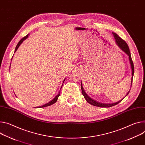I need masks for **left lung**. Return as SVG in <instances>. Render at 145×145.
<instances>
[{"label": "left lung", "mask_w": 145, "mask_h": 145, "mask_svg": "<svg viewBox=\"0 0 145 145\" xmlns=\"http://www.w3.org/2000/svg\"><path fill=\"white\" fill-rule=\"evenodd\" d=\"M112 34L113 35V36L114 37L115 41H116V43L117 45L118 46V47H119L123 51H124L125 53L127 54V55H128V56L129 63H130V65H131V72H132V77H131V85H132V83H133V76H134V64H133L132 58H131V56L130 51H129L128 46L126 43V42L124 40H123L121 37L118 36L116 33L112 32ZM81 88H82V94H83L85 99L86 100V101L88 103H89V104H91L92 105H94V106H98V107H101V108H109V107H112L113 106H114V105H116L117 104H118V103L120 102L125 97H127L128 95V94H129V91H130V89H129V90L128 91V92L127 93V94L125 95L124 98H123L122 99H121L119 101L114 102V103H101V102L96 101L95 100L92 99L91 97H89L85 92V91L83 88L82 82H81Z\"/></svg>", "instance_id": "left-lung-1"}]
</instances>
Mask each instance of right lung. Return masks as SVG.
<instances>
[{
	"label": "right lung",
	"mask_w": 145,
	"mask_h": 145,
	"mask_svg": "<svg viewBox=\"0 0 145 145\" xmlns=\"http://www.w3.org/2000/svg\"><path fill=\"white\" fill-rule=\"evenodd\" d=\"M29 34H28V35H27V36H25L24 37H23L22 39H21L20 40V41L18 42V43L17 44V46H16V49H15V51H14V52H16V51L17 50V49L18 48V47H20V46L22 44V43L25 40H26V39H27L28 37V36H29ZM12 57H13V56H12ZM12 59H11V60H12ZM10 66H11V63H10ZM65 79H66V78H65V79L63 80V83H62V86H61V88H60V90L59 91V93H58V94L54 97V98H53L52 99L51 101H50V102H48V103H46V104H44V105H42V106H37V107H35V108H44V107H47V106H50V105H52V104H54V103H55L57 101V100H58V97H59V96L60 95V93H61V88H62V86H63V83H64V81L65 80Z\"/></svg>",
	"instance_id": "1"
}]
</instances>
